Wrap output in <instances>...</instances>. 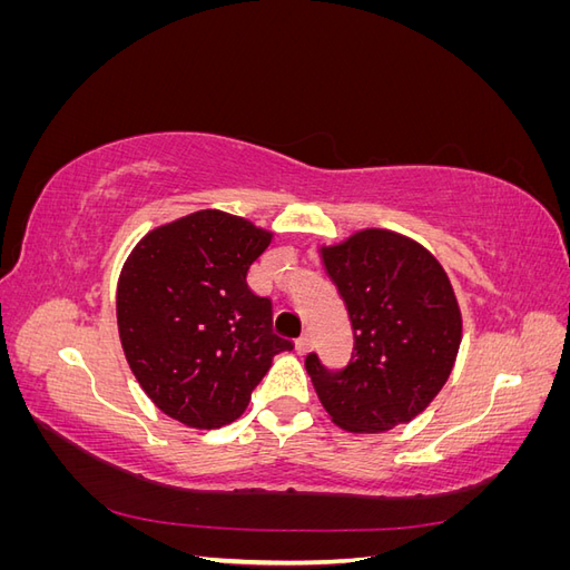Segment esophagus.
I'll list each match as a JSON object with an SVG mask.
<instances>
[{"instance_id": "obj_1", "label": "esophagus", "mask_w": 570, "mask_h": 570, "mask_svg": "<svg viewBox=\"0 0 570 570\" xmlns=\"http://www.w3.org/2000/svg\"><path fill=\"white\" fill-rule=\"evenodd\" d=\"M295 350H297V354H306L308 350H312V337H308V335L297 337V342H295Z\"/></svg>"}]
</instances>
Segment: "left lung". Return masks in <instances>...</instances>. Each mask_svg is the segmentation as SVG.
Returning a JSON list of instances; mask_svg holds the SVG:
<instances>
[{"label": "left lung", "instance_id": "1", "mask_svg": "<svg viewBox=\"0 0 570 570\" xmlns=\"http://www.w3.org/2000/svg\"><path fill=\"white\" fill-rule=\"evenodd\" d=\"M321 254L354 331L344 368L304 358L323 409L350 433L409 423L454 368L461 312L450 278L425 247L390 230H361Z\"/></svg>", "mask_w": 570, "mask_h": 570}]
</instances>
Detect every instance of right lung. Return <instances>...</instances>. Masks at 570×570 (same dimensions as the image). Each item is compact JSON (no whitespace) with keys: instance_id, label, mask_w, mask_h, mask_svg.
Wrapping results in <instances>:
<instances>
[{"instance_id":"right-lung-1","label":"right lung","mask_w":570,"mask_h":570,"mask_svg":"<svg viewBox=\"0 0 570 570\" xmlns=\"http://www.w3.org/2000/svg\"><path fill=\"white\" fill-rule=\"evenodd\" d=\"M271 233L216 209L147 233L120 271L118 335L149 400L189 428L243 416L278 352L273 304L247 285Z\"/></svg>"}]
</instances>
